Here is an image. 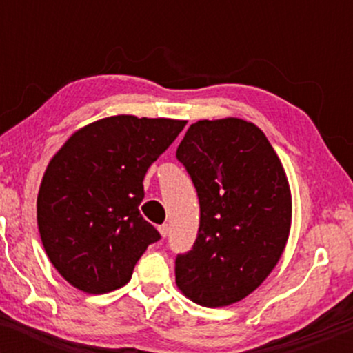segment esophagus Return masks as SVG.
Returning a JSON list of instances; mask_svg holds the SVG:
<instances>
[{
    "instance_id": "esophagus-1",
    "label": "esophagus",
    "mask_w": 353,
    "mask_h": 353,
    "mask_svg": "<svg viewBox=\"0 0 353 353\" xmlns=\"http://www.w3.org/2000/svg\"><path fill=\"white\" fill-rule=\"evenodd\" d=\"M157 229H159V234H161V236H163V237H168V234H169V225H168V224L159 225V228H157Z\"/></svg>"
}]
</instances>
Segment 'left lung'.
Instances as JSON below:
<instances>
[{
    "label": "left lung",
    "instance_id": "obj_1",
    "mask_svg": "<svg viewBox=\"0 0 353 353\" xmlns=\"http://www.w3.org/2000/svg\"><path fill=\"white\" fill-rule=\"evenodd\" d=\"M176 157L196 185L201 222L177 255L176 283L192 302L225 307L252 294L285 249L292 196L264 132L239 117L190 124Z\"/></svg>",
    "mask_w": 353,
    "mask_h": 353
}]
</instances>
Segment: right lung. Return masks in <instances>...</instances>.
Segmentation results:
<instances>
[{"mask_svg":"<svg viewBox=\"0 0 353 353\" xmlns=\"http://www.w3.org/2000/svg\"><path fill=\"white\" fill-rule=\"evenodd\" d=\"M188 121L119 114L78 129L52 156L38 192V229L76 289L108 294L131 281L161 236L144 221V176Z\"/></svg>","mask_w":353,"mask_h":353,"instance_id":"obj_1","label":"right lung"}]
</instances>
